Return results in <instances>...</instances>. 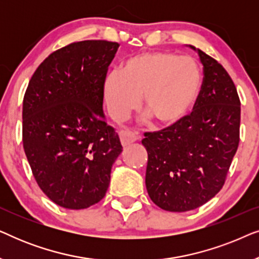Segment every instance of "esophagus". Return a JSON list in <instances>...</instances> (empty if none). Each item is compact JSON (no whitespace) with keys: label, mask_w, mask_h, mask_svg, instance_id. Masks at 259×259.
Masks as SVG:
<instances>
[{"label":"esophagus","mask_w":259,"mask_h":259,"mask_svg":"<svg viewBox=\"0 0 259 259\" xmlns=\"http://www.w3.org/2000/svg\"><path fill=\"white\" fill-rule=\"evenodd\" d=\"M138 139H139V137H138L136 133H133L132 131L126 130V131H121V132H120V140H121V145L123 147L133 144L134 141H137Z\"/></svg>","instance_id":"esophagus-1"}]
</instances>
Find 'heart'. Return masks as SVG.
<instances>
[{"mask_svg":"<svg viewBox=\"0 0 259 259\" xmlns=\"http://www.w3.org/2000/svg\"><path fill=\"white\" fill-rule=\"evenodd\" d=\"M201 74L190 56L169 52H144L127 60L121 72L105 79L104 93L109 114L123 120L139 104L164 126L178 122L196 102ZM147 114V115H150Z\"/></svg>","mask_w":259,"mask_h":259,"instance_id":"b5f03b06","label":"heart"}]
</instances>
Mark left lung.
Instances as JSON below:
<instances>
[{
  "mask_svg": "<svg viewBox=\"0 0 259 259\" xmlns=\"http://www.w3.org/2000/svg\"><path fill=\"white\" fill-rule=\"evenodd\" d=\"M203 86L193 112L159 132L145 133L146 189L165 211L185 212L212 199L224 185L239 144L240 101L221 63L200 49Z\"/></svg>",
  "mask_w": 259,
  "mask_h": 259,
  "instance_id": "1",
  "label": "left lung"
}]
</instances>
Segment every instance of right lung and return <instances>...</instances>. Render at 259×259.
I'll list each match as a JSON object with an SVG mask.
<instances>
[{"mask_svg":"<svg viewBox=\"0 0 259 259\" xmlns=\"http://www.w3.org/2000/svg\"><path fill=\"white\" fill-rule=\"evenodd\" d=\"M119 44L74 42L37 67L23 99V148L52 201L81 210L105 197L122 152L102 109L104 83Z\"/></svg>","mask_w":259,"mask_h":259,"instance_id":"right-lung-1","label":"right lung"}]
</instances>
